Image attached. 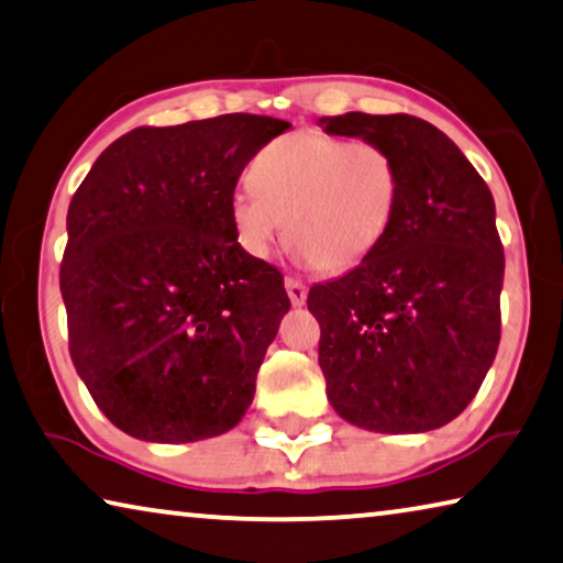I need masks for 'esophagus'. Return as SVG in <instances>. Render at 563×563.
<instances>
[{
	"mask_svg": "<svg viewBox=\"0 0 563 563\" xmlns=\"http://www.w3.org/2000/svg\"><path fill=\"white\" fill-rule=\"evenodd\" d=\"M285 290H288V298L292 306H302L308 300V288L296 278H285Z\"/></svg>",
	"mask_w": 563,
	"mask_h": 563,
	"instance_id": "34e87169",
	"label": "esophagus"
}]
</instances>
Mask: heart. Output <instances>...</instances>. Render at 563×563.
<instances>
[{
    "label": "heart",
    "mask_w": 563,
    "mask_h": 563,
    "mask_svg": "<svg viewBox=\"0 0 563 563\" xmlns=\"http://www.w3.org/2000/svg\"><path fill=\"white\" fill-rule=\"evenodd\" d=\"M250 187L230 200L235 235L267 257L285 240L325 273L361 265L386 238L400 202V173L378 142L292 132L263 147Z\"/></svg>",
    "instance_id": "1"
}]
</instances>
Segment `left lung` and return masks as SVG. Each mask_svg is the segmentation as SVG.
<instances>
[{"mask_svg": "<svg viewBox=\"0 0 563 563\" xmlns=\"http://www.w3.org/2000/svg\"><path fill=\"white\" fill-rule=\"evenodd\" d=\"M318 124L328 135L378 142L400 173V202L380 245L308 292L328 400L365 431H433L474 400L501 341L494 198L431 122L345 112Z\"/></svg>", "mask_w": 563, "mask_h": 563, "instance_id": "left-lung-1", "label": "left lung"}]
</instances>
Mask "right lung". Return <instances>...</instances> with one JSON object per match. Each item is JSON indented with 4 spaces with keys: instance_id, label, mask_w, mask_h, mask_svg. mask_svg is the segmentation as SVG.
<instances>
[{
    "instance_id": "right-lung-1",
    "label": "right lung",
    "mask_w": 563,
    "mask_h": 563,
    "mask_svg": "<svg viewBox=\"0 0 563 563\" xmlns=\"http://www.w3.org/2000/svg\"><path fill=\"white\" fill-rule=\"evenodd\" d=\"M290 122L263 114L137 128L95 159L67 212L69 355L132 439L192 443L243 421L290 310L278 267L238 243L230 200Z\"/></svg>"
}]
</instances>
